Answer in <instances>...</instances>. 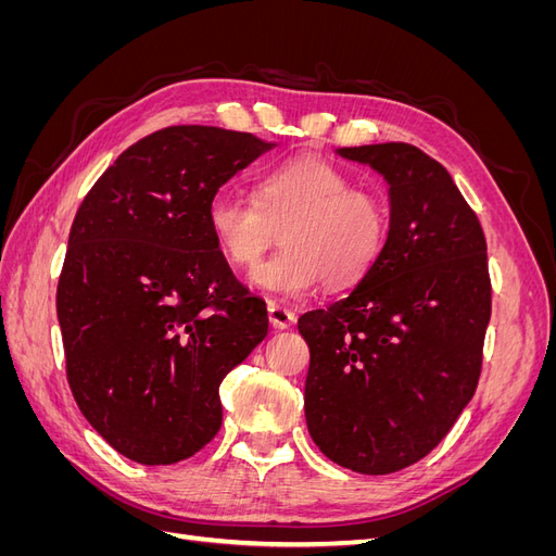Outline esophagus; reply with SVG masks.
Returning <instances> with one entry per match:
<instances>
[{
    "label": "esophagus",
    "instance_id": "34e87169",
    "mask_svg": "<svg viewBox=\"0 0 556 556\" xmlns=\"http://www.w3.org/2000/svg\"><path fill=\"white\" fill-rule=\"evenodd\" d=\"M268 323H271L274 329H288L296 323V313L290 306L271 301V304H268Z\"/></svg>",
    "mask_w": 556,
    "mask_h": 556
}]
</instances>
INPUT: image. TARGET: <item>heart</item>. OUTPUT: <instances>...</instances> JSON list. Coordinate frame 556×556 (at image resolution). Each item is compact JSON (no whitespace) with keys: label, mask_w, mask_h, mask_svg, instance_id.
<instances>
[{"label":"heart","mask_w":556,"mask_h":556,"mask_svg":"<svg viewBox=\"0 0 556 556\" xmlns=\"http://www.w3.org/2000/svg\"><path fill=\"white\" fill-rule=\"evenodd\" d=\"M206 220L217 250L233 266L255 264L286 229L282 252L260 262L250 280L260 290L306 296L319 282L341 292L359 285L390 239L387 201L325 160H294L264 174L255 201L215 192Z\"/></svg>","instance_id":"heart-1"}]
</instances>
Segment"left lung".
Returning a JSON list of instances; mask_svg holds the SVG:
<instances>
[{"label":"left lung","instance_id":"8db88e82","mask_svg":"<svg viewBox=\"0 0 556 556\" xmlns=\"http://www.w3.org/2000/svg\"><path fill=\"white\" fill-rule=\"evenodd\" d=\"M339 155L390 182V239L345 299L299 317L306 422L331 462L384 476L427 457L476 394L492 315L486 241L445 166L419 148Z\"/></svg>","mask_w":556,"mask_h":556}]
</instances>
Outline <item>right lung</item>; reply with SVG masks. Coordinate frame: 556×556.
<instances>
[{
  "instance_id": "right-lung-1",
  "label": "right lung",
  "mask_w": 556,
  "mask_h": 556,
  "mask_svg": "<svg viewBox=\"0 0 556 556\" xmlns=\"http://www.w3.org/2000/svg\"><path fill=\"white\" fill-rule=\"evenodd\" d=\"M271 143L174 125L129 146L83 199L58 282L66 380L127 459L192 457L223 425L220 382L268 329L206 220L211 197Z\"/></svg>"
}]
</instances>
